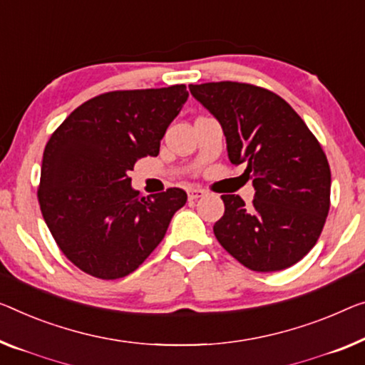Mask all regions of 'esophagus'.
Returning a JSON list of instances; mask_svg holds the SVG:
<instances>
[{"mask_svg": "<svg viewBox=\"0 0 365 365\" xmlns=\"http://www.w3.org/2000/svg\"><path fill=\"white\" fill-rule=\"evenodd\" d=\"M206 195L205 190L201 188H190L188 190V200H198V198H203Z\"/></svg>", "mask_w": 365, "mask_h": 365, "instance_id": "obj_1", "label": "esophagus"}]
</instances>
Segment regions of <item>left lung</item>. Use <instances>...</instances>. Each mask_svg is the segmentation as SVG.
I'll use <instances>...</instances> for the list:
<instances>
[{"instance_id":"obj_1","label":"left lung","mask_w":365,"mask_h":365,"mask_svg":"<svg viewBox=\"0 0 365 365\" xmlns=\"http://www.w3.org/2000/svg\"><path fill=\"white\" fill-rule=\"evenodd\" d=\"M220 121L232 165H244L255 197L221 195L225 215L215 236L244 267L288 269L312 251L329 211L331 170L322 144L288 103L239 81L190 85Z\"/></svg>"}]
</instances>
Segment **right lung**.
Wrapping results in <instances>:
<instances>
[{
  "label": "right lung",
  "mask_w": 365,
  "mask_h": 365,
  "mask_svg": "<svg viewBox=\"0 0 365 365\" xmlns=\"http://www.w3.org/2000/svg\"><path fill=\"white\" fill-rule=\"evenodd\" d=\"M187 98L185 85L108 91L80 105L52 133L37 200L58 249L85 274L101 280L129 275L187 203L182 188L140 197L128 177L139 159L159 154Z\"/></svg>",
  "instance_id": "obj_1"
}]
</instances>
